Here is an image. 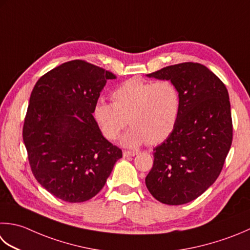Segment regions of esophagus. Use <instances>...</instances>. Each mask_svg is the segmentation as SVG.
<instances>
[{
  "mask_svg": "<svg viewBox=\"0 0 250 250\" xmlns=\"http://www.w3.org/2000/svg\"><path fill=\"white\" fill-rule=\"evenodd\" d=\"M124 157H132V156H135L138 154V151H134V150H124Z\"/></svg>",
  "mask_w": 250,
  "mask_h": 250,
  "instance_id": "1",
  "label": "esophagus"
}]
</instances>
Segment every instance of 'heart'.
Segmentation results:
<instances>
[{"instance_id":"heart-1","label":"heart","mask_w":250,"mask_h":250,"mask_svg":"<svg viewBox=\"0 0 250 250\" xmlns=\"http://www.w3.org/2000/svg\"><path fill=\"white\" fill-rule=\"evenodd\" d=\"M111 99L112 103L97 101L93 117L103 135L110 141L118 138L129 121L131 128L122 143L130 147L165 141L177 125L182 107L180 87L168 79L131 78L112 91Z\"/></svg>"}]
</instances>
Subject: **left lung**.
<instances>
[{
    "mask_svg": "<svg viewBox=\"0 0 250 250\" xmlns=\"http://www.w3.org/2000/svg\"><path fill=\"white\" fill-rule=\"evenodd\" d=\"M147 76L177 83L182 107L172 133L154 148L146 187L160 203L187 204L218 179L231 148L229 93L224 83L198 62L177 63Z\"/></svg>",
    "mask_w": 250,
    "mask_h": 250,
    "instance_id": "8db88e82",
    "label": "left lung"
}]
</instances>
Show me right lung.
I'll return each mask as SVG.
<instances>
[{
    "label": "right lung",
    "instance_id": "add662e5",
    "mask_svg": "<svg viewBox=\"0 0 250 250\" xmlns=\"http://www.w3.org/2000/svg\"><path fill=\"white\" fill-rule=\"evenodd\" d=\"M110 79L112 72L75 60L43 75L31 92L22 128L29 165L38 182L65 202L94 197L122 157L93 117Z\"/></svg>",
    "mask_w": 250,
    "mask_h": 250
}]
</instances>
